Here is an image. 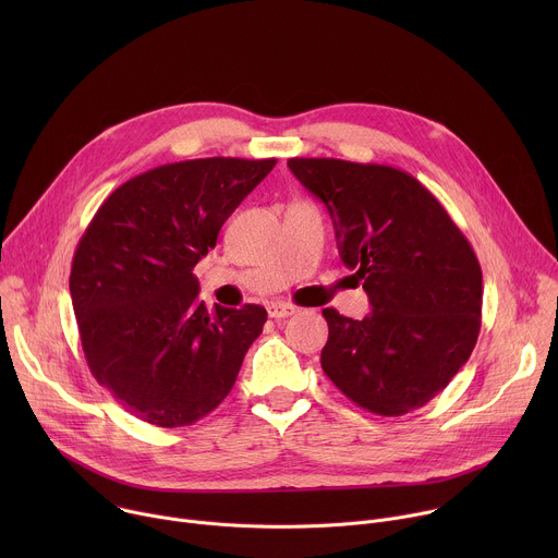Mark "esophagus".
I'll return each instance as SVG.
<instances>
[{"mask_svg":"<svg viewBox=\"0 0 558 558\" xmlns=\"http://www.w3.org/2000/svg\"><path fill=\"white\" fill-rule=\"evenodd\" d=\"M267 313H269V317H276V320H280V317H289V315H293L295 313V306L293 304H289V302H271L269 306H267Z\"/></svg>","mask_w":558,"mask_h":558,"instance_id":"obj_1","label":"esophagus"}]
</instances>
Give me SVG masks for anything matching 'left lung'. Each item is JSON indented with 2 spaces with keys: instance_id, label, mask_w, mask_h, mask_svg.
<instances>
[{
  "instance_id": "8db88e82",
  "label": "left lung",
  "mask_w": 558,
  "mask_h": 558,
  "mask_svg": "<svg viewBox=\"0 0 558 558\" xmlns=\"http://www.w3.org/2000/svg\"><path fill=\"white\" fill-rule=\"evenodd\" d=\"M320 198L342 263L371 311L325 308L323 368L357 407L397 417L428 404L468 362L482 329V267L439 201L411 174L340 158H289Z\"/></svg>"
}]
</instances>
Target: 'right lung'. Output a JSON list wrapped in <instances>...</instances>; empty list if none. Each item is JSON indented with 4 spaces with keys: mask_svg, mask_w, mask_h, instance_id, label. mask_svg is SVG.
<instances>
[{
    "mask_svg": "<svg viewBox=\"0 0 558 558\" xmlns=\"http://www.w3.org/2000/svg\"><path fill=\"white\" fill-rule=\"evenodd\" d=\"M276 158H196L114 190L76 245L70 295L95 379L134 417L190 426L231 390L267 311L207 308L194 267Z\"/></svg>",
    "mask_w": 558,
    "mask_h": 558,
    "instance_id": "obj_1",
    "label": "right lung"
}]
</instances>
